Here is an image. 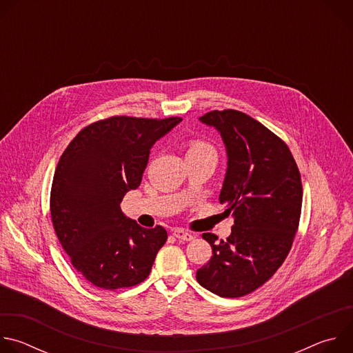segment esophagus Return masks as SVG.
<instances>
[{"instance_id":"obj_1","label":"esophagus","mask_w":353,"mask_h":353,"mask_svg":"<svg viewBox=\"0 0 353 353\" xmlns=\"http://www.w3.org/2000/svg\"><path fill=\"white\" fill-rule=\"evenodd\" d=\"M173 236L179 240H183V241H191L194 239V236L191 233H188L187 230H184V229H176L173 232Z\"/></svg>"}]
</instances>
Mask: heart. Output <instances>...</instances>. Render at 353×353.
<instances>
[{
    "label": "heart",
    "mask_w": 353,
    "mask_h": 353,
    "mask_svg": "<svg viewBox=\"0 0 353 353\" xmlns=\"http://www.w3.org/2000/svg\"><path fill=\"white\" fill-rule=\"evenodd\" d=\"M203 152H212L215 154L214 148L205 142V141H201V139H192L188 145V150L187 154H203Z\"/></svg>",
    "instance_id": "1"
}]
</instances>
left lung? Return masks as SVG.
I'll return each instance as SVG.
<instances>
[{"label": "left lung", "instance_id": "obj_1", "mask_svg": "<svg viewBox=\"0 0 353 353\" xmlns=\"http://www.w3.org/2000/svg\"><path fill=\"white\" fill-rule=\"evenodd\" d=\"M199 120L214 125L226 145L228 172L219 203L234 225L226 240L203 234L212 257L196 271V281L221 297H241L263 286L288 257L303 187L289 146L253 117L226 109Z\"/></svg>", "mask_w": 353, "mask_h": 353}]
</instances>
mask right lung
Listing matches in <instances>:
<instances>
[{
	"instance_id": "1",
	"label": "right lung",
	"mask_w": 353,
	"mask_h": 353,
	"mask_svg": "<svg viewBox=\"0 0 353 353\" xmlns=\"http://www.w3.org/2000/svg\"><path fill=\"white\" fill-rule=\"evenodd\" d=\"M181 120L113 116L82 128L63 152L50 212L72 267L92 285L131 288L152 270L168 232L141 228L120 204L141 184L150 146Z\"/></svg>"
}]
</instances>
